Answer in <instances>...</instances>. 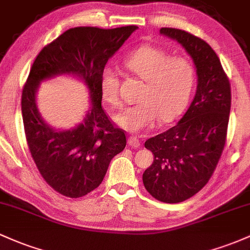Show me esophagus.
I'll return each mask as SVG.
<instances>
[{"instance_id":"1","label":"esophagus","mask_w":250,"mask_h":250,"mask_svg":"<svg viewBox=\"0 0 250 250\" xmlns=\"http://www.w3.org/2000/svg\"><path fill=\"white\" fill-rule=\"evenodd\" d=\"M128 145L131 148H138L140 147V140L136 138V136H129V139H128Z\"/></svg>"}]
</instances>
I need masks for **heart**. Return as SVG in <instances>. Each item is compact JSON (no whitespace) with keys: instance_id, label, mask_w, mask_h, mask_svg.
Instances as JSON below:
<instances>
[{"instance_id":"1","label":"heart","mask_w":250,"mask_h":250,"mask_svg":"<svg viewBox=\"0 0 250 250\" xmlns=\"http://www.w3.org/2000/svg\"><path fill=\"white\" fill-rule=\"evenodd\" d=\"M125 65L145 81V85L139 103L114 115V122L120 128L138 133L152 127L158 117L168 122L185 109L196 83V70L190 60L171 57L165 49L145 45L130 53ZM100 91L106 104L114 108L120 105L119 77L112 68L105 67L101 73Z\"/></svg>"}]
</instances>
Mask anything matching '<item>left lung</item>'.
Here are the masks:
<instances>
[{
	"instance_id": "8db88e82",
	"label": "left lung",
	"mask_w": 250,
	"mask_h": 250,
	"mask_svg": "<svg viewBox=\"0 0 250 250\" xmlns=\"http://www.w3.org/2000/svg\"><path fill=\"white\" fill-rule=\"evenodd\" d=\"M160 34L177 40L197 73V90L188 111L174 127L148 139L154 160L142 175L146 190L158 201L180 203L207 185L223 152L231 91L217 54L204 40L175 28Z\"/></svg>"
}]
</instances>
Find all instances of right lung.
Here are the masks:
<instances>
[{
    "mask_svg": "<svg viewBox=\"0 0 250 250\" xmlns=\"http://www.w3.org/2000/svg\"><path fill=\"white\" fill-rule=\"evenodd\" d=\"M136 29L71 28L41 49L33 62L21 100L24 133L40 174L62 196L78 198L94 191L111 159L125 149V131L112 125L102 108L100 78L108 60ZM62 74L83 80L92 101L83 121L71 130L51 127L36 105L41 82Z\"/></svg>",
    "mask_w": 250,
    "mask_h": 250,
    "instance_id": "right-lung-1",
    "label": "right lung"
}]
</instances>
